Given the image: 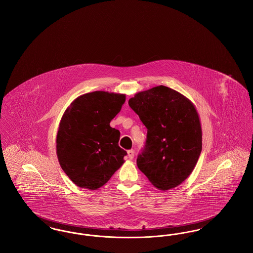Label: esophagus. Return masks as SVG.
<instances>
[{
    "label": "esophagus",
    "mask_w": 253,
    "mask_h": 253,
    "mask_svg": "<svg viewBox=\"0 0 253 253\" xmlns=\"http://www.w3.org/2000/svg\"><path fill=\"white\" fill-rule=\"evenodd\" d=\"M127 154H128V157L130 159H133V157H134V151L133 150H129L127 152Z\"/></svg>",
    "instance_id": "34e87169"
}]
</instances>
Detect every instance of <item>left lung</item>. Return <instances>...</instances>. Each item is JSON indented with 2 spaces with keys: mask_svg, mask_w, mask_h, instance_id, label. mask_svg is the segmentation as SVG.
Here are the masks:
<instances>
[{
  "mask_svg": "<svg viewBox=\"0 0 253 253\" xmlns=\"http://www.w3.org/2000/svg\"><path fill=\"white\" fill-rule=\"evenodd\" d=\"M128 103L148 130L137 167L160 191L177 187L192 173L202 151L194 104L163 85L135 94Z\"/></svg>",
  "mask_w": 253,
  "mask_h": 253,
  "instance_id": "8db88e82",
  "label": "left lung"
}]
</instances>
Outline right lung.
Returning <instances> with one entry per match:
<instances>
[{
  "instance_id": "obj_1",
  "label": "right lung",
  "mask_w": 253,
  "mask_h": 253,
  "mask_svg": "<svg viewBox=\"0 0 253 253\" xmlns=\"http://www.w3.org/2000/svg\"><path fill=\"white\" fill-rule=\"evenodd\" d=\"M124 94L95 91L78 96L65 110L56 139L60 167L79 187L96 190L124 163L121 132L110 126L121 112Z\"/></svg>"
}]
</instances>
